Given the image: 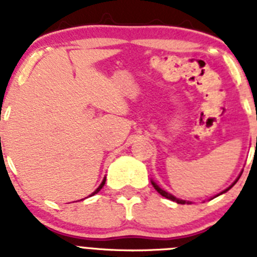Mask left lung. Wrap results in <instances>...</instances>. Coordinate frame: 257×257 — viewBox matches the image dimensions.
<instances>
[{
	"label": "left lung",
	"mask_w": 257,
	"mask_h": 257,
	"mask_svg": "<svg viewBox=\"0 0 257 257\" xmlns=\"http://www.w3.org/2000/svg\"><path fill=\"white\" fill-rule=\"evenodd\" d=\"M256 143H257V138H256ZM239 176H240V175H239ZM239 176H238V178H237V180H235V181H234V183L231 184L230 187H229V188H226V189H225V190H224V192H221V193H220V194H222V193H225V192H228V190H229V189H230V188H231V187H233V185H234V184H235V183H237V181H238V179H239ZM152 184H153V187H154V189H156V190H157V192L160 193L161 196L166 197V198H167V199H171V201L176 202V203H181V205H185V203H187V202H185V201H183V199H179V198H176V197H174V196H172V194H170V193H167V192H166V190H163V189H162V188H160V187H158V185H157V184H156V183H154V181H152ZM188 203H189V202H188Z\"/></svg>",
	"instance_id": "left-lung-1"
}]
</instances>
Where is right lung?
<instances>
[{
    "label": "right lung",
    "mask_w": 257,
    "mask_h": 257,
    "mask_svg": "<svg viewBox=\"0 0 257 257\" xmlns=\"http://www.w3.org/2000/svg\"><path fill=\"white\" fill-rule=\"evenodd\" d=\"M104 184H105V178H104V180H103V181H101V184H100V185H99V188H97V189H96V190H95V192H94V193H92L91 196H94V194H96V193H97V192H100V189H101V188H103V187H104ZM91 196H90V197H91Z\"/></svg>",
    "instance_id": "add662e5"
}]
</instances>
